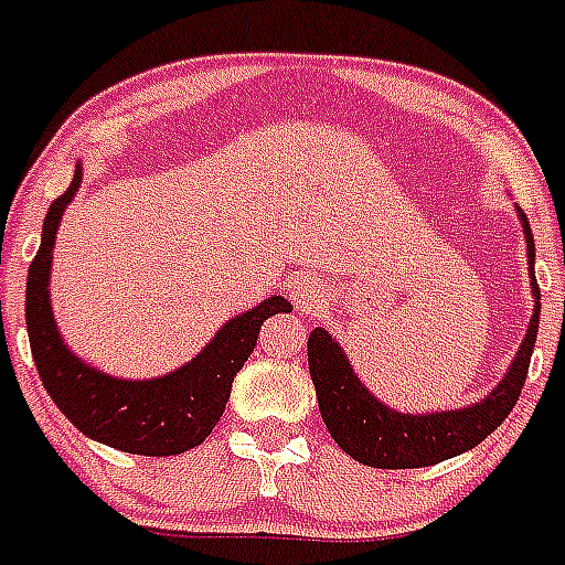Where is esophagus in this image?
Instances as JSON below:
<instances>
[{"mask_svg": "<svg viewBox=\"0 0 565 565\" xmlns=\"http://www.w3.org/2000/svg\"><path fill=\"white\" fill-rule=\"evenodd\" d=\"M288 297L299 308H317L322 306V286H319V279H313L311 274H299V277H294L291 288H288Z\"/></svg>", "mask_w": 565, "mask_h": 565, "instance_id": "34e87169", "label": "esophagus"}]
</instances>
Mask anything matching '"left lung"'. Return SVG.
I'll return each instance as SVG.
<instances>
[{"mask_svg": "<svg viewBox=\"0 0 565 565\" xmlns=\"http://www.w3.org/2000/svg\"><path fill=\"white\" fill-rule=\"evenodd\" d=\"M518 217H521L523 239H526L529 286H532L535 308H532V319H529V328L509 371L478 402L467 404V407H452V411L402 413L364 387L348 353L342 351V344L326 328H317L308 337V371H311L313 387H317L319 413H322V422L333 441L353 461L376 469L430 467V463L447 461V458H456L478 447L512 413L523 391V382H526L529 359L535 351L537 322H541L535 239H532V228L521 209H518Z\"/></svg>", "mask_w": 565, "mask_h": 565, "instance_id": "obj_1", "label": "left lung"}]
</instances>
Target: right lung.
Segmentation results:
<instances>
[{"label": "right lung", "instance_id": "add662e5", "mask_svg": "<svg viewBox=\"0 0 565 565\" xmlns=\"http://www.w3.org/2000/svg\"><path fill=\"white\" fill-rule=\"evenodd\" d=\"M82 186V163L70 189L50 203L42 243L30 263L24 326L44 391L58 411L93 441L132 456H181L214 430L226 411L232 382L252 356L257 333L268 317L288 313L286 297H268L237 313L214 333L212 342L186 364L152 379H121L104 373L70 351L50 306V266L64 209Z\"/></svg>", "mask_w": 565, "mask_h": 565}]
</instances>
